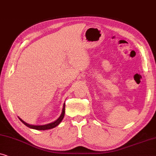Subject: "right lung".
Here are the masks:
<instances>
[{"instance_id": "1", "label": "right lung", "mask_w": 156, "mask_h": 156, "mask_svg": "<svg viewBox=\"0 0 156 156\" xmlns=\"http://www.w3.org/2000/svg\"><path fill=\"white\" fill-rule=\"evenodd\" d=\"M65 104H64L63 108H62V114H61L60 116H59V118L57 119V120L53 121V122L48 123V124H45V125H32V124H29V123L25 122V121L22 120V119H21L19 116H18V118L21 121H22V123H24V124L26 126L30 128V129H33L42 130V131H44V130L51 129H53V128L57 126H58L59 123H60L61 121H62L64 116H65Z\"/></svg>"}]
</instances>
